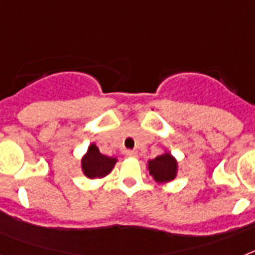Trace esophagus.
<instances>
[{
  "label": "esophagus",
  "mask_w": 255,
  "mask_h": 255,
  "mask_svg": "<svg viewBox=\"0 0 255 255\" xmlns=\"http://www.w3.org/2000/svg\"><path fill=\"white\" fill-rule=\"evenodd\" d=\"M126 155H127L128 157H136V156H137V152L133 151V149H127V151H126Z\"/></svg>",
  "instance_id": "obj_1"
}]
</instances>
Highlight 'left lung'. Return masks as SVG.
I'll return each mask as SVG.
<instances>
[{
    "mask_svg": "<svg viewBox=\"0 0 255 255\" xmlns=\"http://www.w3.org/2000/svg\"><path fill=\"white\" fill-rule=\"evenodd\" d=\"M148 169L157 182L170 181L176 177L177 163L170 156V153H164V155L157 156L156 159L149 160Z\"/></svg>",
    "mask_w": 255,
    "mask_h": 255,
    "instance_id": "obj_1",
    "label": "left lung"
}]
</instances>
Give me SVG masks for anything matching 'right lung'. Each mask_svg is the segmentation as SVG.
Instances as JSON below:
<instances>
[{
  "label": "right lung",
  "mask_w": 255,
  "mask_h": 255,
  "mask_svg": "<svg viewBox=\"0 0 255 255\" xmlns=\"http://www.w3.org/2000/svg\"><path fill=\"white\" fill-rule=\"evenodd\" d=\"M116 163L115 157L102 155L95 144H91L82 160V168L88 178L103 177L112 170Z\"/></svg>",
  "instance_id": "add662e5"
}]
</instances>
